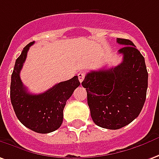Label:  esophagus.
<instances>
[{"instance_id": "1", "label": "esophagus", "mask_w": 159, "mask_h": 159, "mask_svg": "<svg viewBox=\"0 0 159 159\" xmlns=\"http://www.w3.org/2000/svg\"><path fill=\"white\" fill-rule=\"evenodd\" d=\"M84 77H85V74L84 73H83V72L78 73V79H79L80 83H82L83 80H84Z\"/></svg>"}]
</instances>
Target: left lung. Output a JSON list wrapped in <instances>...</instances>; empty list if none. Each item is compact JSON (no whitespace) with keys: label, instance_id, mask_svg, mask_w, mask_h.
<instances>
[{"label":"left lung","instance_id":"1","mask_svg":"<svg viewBox=\"0 0 159 159\" xmlns=\"http://www.w3.org/2000/svg\"><path fill=\"white\" fill-rule=\"evenodd\" d=\"M124 45L120 64L108 70H92L82 83L87 90L91 118L97 126L116 130L139 116L145 104L148 73L145 58L129 39H117Z\"/></svg>","mask_w":159,"mask_h":159}]
</instances>
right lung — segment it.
Instances as JSON below:
<instances>
[{
  "mask_svg": "<svg viewBox=\"0 0 159 159\" xmlns=\"http://www.w3.org/2000/svg\"><path fill=\"white\" fill-rule=\"evenodd\" d=\"M34 42L25 45L15 61L11 76L10 98L19 120L27 128L39 134H49L58 129L64 119V106L80 85L78 76L57 83L42 94H30L23 85L20 73L25 61L27 52Z\"/></svg>",
  "mask_w": 159,
  "mask_h": 159,
  "instance_id": "obj_1",
  "label": "right lung"
}]
</instances>
